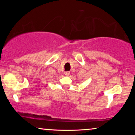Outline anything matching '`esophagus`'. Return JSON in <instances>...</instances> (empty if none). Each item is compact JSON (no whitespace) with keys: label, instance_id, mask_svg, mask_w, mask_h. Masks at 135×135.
<instances>
[{"label":"esophagus","instance_id":"obj_1","mask_svg":"<svg viewBox=\"0 0 135 135\" xmlns=\"http://www.w3.org/2000/svg\"><path fill=\"white\" fill-rule=\"evenodd\" d=\"M64 74H65V75H66V76H68V75H70V72L69 71H66V72H64Z\"/></svg>","mask_w":135,"mask_h":135}]
</instances>
